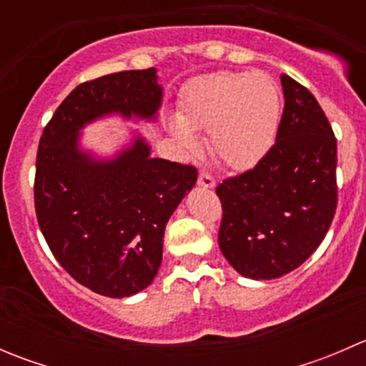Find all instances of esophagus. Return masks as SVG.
I'll list each match as a JSON object with an SVG mask.
<instances>
[{"label": "esophagus", "mask_w": 366, "mask_h": 366, "mask_svg": "<svg viewBox=\"0 0 366 366\" xmlns=\"http://www.w3.org/2000/svg\"><path fill=\"white\" fill-rule=\"evenodd\" d=\"M198 186L205 187V189H212L216 186V180H214V177L207 169H202L200 175H198Z\"/></svg>", "instance_id": "obj_1"}]
</instances>
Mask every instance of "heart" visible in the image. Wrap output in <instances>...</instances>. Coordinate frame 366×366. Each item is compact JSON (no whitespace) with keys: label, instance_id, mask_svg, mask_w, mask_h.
Instances as JSON below:
<instances>
[{"label":"heart","instance_id":"heart-1","mask_svg":"<svg viewBox=\"0 0 366 366\" xmlns=\"http://www.w3.org/2000/svg\"><path fill=\"white\" fill-rule=\"evenodd\" d=\"M280 95L265 74L216 72L198 77L184 92L180 113L168 129L187 150L198 147L193 132H209V149L221 164L248 169L276 138Z\"/></svg>","mask_w":366,"mask_h":366}]
</instances>
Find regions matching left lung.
<instances>
[{
    "instance_id": "8db88e82",
    "label": "left lung",
    "mask_w": 366,
    "mask_h": 366,
    "mask_svg": "<svg viewBox=\"0 0 366 366\" xmlns=\"http://www.w3.org/2000/svg\"><path fill=\"white\" fill-rule=\"evenodd\" d=\"M276 143L257 166L223 180L219 249L252 280H272L310 257L337 210V138L312 92L282 74Z\"/></svg>"
}]
</instances>
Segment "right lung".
<instances>
[{
    "label": "right lung",
    "instance_id": "obj_1",
    "mask_svg": "<svg viewBox=\"0 0 366 366\" xmlns=\"http://www.w3.org/2000/svg\"><path fill=\"white\" fill-rule=\"evenodd\" d=\"M161 101L156 69L108 74L74 88L40 138L39 227L61 267L101 296H134L154 282L166 223L198 172L150 157L139 134L112 159H99L79 147L81 129L108 114L156 120Z\"/></svg>",
    "mask_w": 366,
    "mask_h": 366
}]
</instances>
